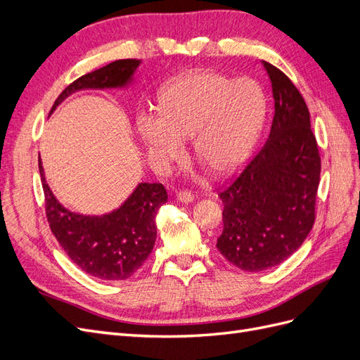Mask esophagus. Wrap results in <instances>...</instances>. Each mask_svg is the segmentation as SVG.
<instances>
[{
    "label": "esophagus",
    "mask_w": 360,
    "mask_h": 360,
    "mask_svg": "<svg viewBox=\"0 0 360 360\" xmlns=\"http://www.w3.org/2000/svg\"><path fill=\"white\" fill-rule=\"evenodd\" d=\"M177 200L180 202H184V204L192 202L193 201V193L191 191H188V189H181V191L177 192Z\"/></svg>",
    "instance_id": "obj_1"
}]
</instances>
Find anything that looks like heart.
<instances>
[{
    "instance_id": "obj_1",
    "label": "heart",
    "mask_w": 360,
    "mask_h": 360,
    "mask_svg": "<svg viewBox=\"0 0 360 360\" xmlns=\"http://www.w3.org/2000/svg\"><path fill=\"white\" fill-rule=\"evenodd\" d=\"M159 114L136 117L138 134L151 159L162 163L183 155L180 139L192 138L193 155L214 174L240 165L264 117V97L249 79L234 81L213 70L192 72L159 94Z\"/></svg>"
}]
</instances>
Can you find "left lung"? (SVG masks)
I'll use <instances>...</instances> for the list:
<instances>
[{"instance_id": "obj_1", "label": "left lung", "mask_w": 360, "mask_h": 360, "mask_svg": "<svg viewBox=\"0 0 360 360\" xmlns=\"http://www.w3.org/2000/svg\"><path fill=\"white\" fill-rule=\"evenodd\" d=\"M275 112L269 138L219 193L224 230L217 249L238 269L261 271L302 246L315 221L321 159L308 106L288 76L263 61Z\"/></svg>"}]
</instances>
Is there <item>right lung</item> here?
<instances>
[{
  "label": "right lung",
  "instance_id": "1",
  "mask_svg": "<svg viewBox=\"0 0 360 360\" xmlns=\"http://www.w3.org/2000/svg\"><path fill=\"white\" fill-rule=\"evenodd\" d=\"M141 60H117L69 84L53 103L51 112L69 94L82 89L123 86ZM39 169L45 193V212L52 234L73 263L85 274L102 281L132 276L151 254L156 240V214L168 193L162 183H139L126 202L110 214L82 216L72 213L56 200L39 156Z\"/></svg>",
  "mask_w": 360,
  "mask_h": 360
}]
</instances>
